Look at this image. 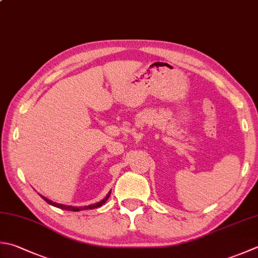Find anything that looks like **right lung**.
<instances>
[{
	"instance_id": "right-lung-1",
	"label": "right lung",
	"mask_w": 258,
	"mask_h": 258,
	"mask_svg": "<svg viewBox=\"0 0 258 258\" xmlns=\"http://www.w3.org/2000/svg\"><path fill=\"white\" fill-rule=\"evenodd\" d=\"M110 192H112V191H109V194H108L107 196H106L103 200H100L99 203H97V204H94V205H89V206H85V207H74V206H66V205H61V204L53 203V201H51V200L47 199V198H45V197H43V196H41V197H42V199H43V200H45V201H47V203H48L49 205H51V206H53V207H57V208L63 209V210H69V211H80V210H87V209H94V208H98V207L103 206V205L106 203V201H107V199L109 198Z\"/></svg>"
}]
</instances>
